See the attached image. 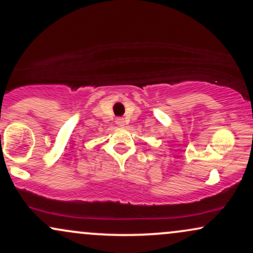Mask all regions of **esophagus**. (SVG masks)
<instances>
[{
    "label": "esophagus",
    "instance_id": "esophagus-1",
    "mask_svg": "<svg viewBox=\"0 0 253 253\" xmlns=\"http://www.w3.org/2000/svg\"><path fill=\"white\" fill-rule=\"evenodd\" d=\"M116 123H117L118 126H120V127H124L125 126V120L123 119V118H118Z\"/></svg>",
    "mask_w": 253,
    "mask_h": 253
}]
</instances>
